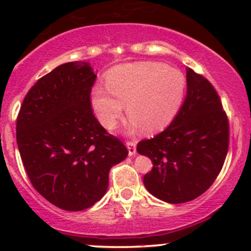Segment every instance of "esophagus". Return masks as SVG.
Masks as SVG:
<instances>
[{
  "instance_id": "esophagus-1",
  "label": "esophagus",
  "mask_w": 251,
  "mask_h": 251,
  "mask_svg": "<svg viewBox=\"0 0 251 251\" xmlns=\"http://www.w3.org/2000/svg\"><path fill=\"white\" fill-rule=\"evenodd\" d=\"M126 146H127L128 155L133 156L136 154V142L135 141H127L126 142Z\"/></svg>"
}]
</instances>
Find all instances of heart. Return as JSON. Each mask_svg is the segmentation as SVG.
Returning <instances> with one entry per match:
<instances>
[{
    "mask_svg": "<svg viewBox=\"0 0 251 251\" xmlns=\"http://www.w3.org/2000/svg\"><path fill=\"white\" fill-rule=\"evenodd\" d=\"M186 91L183 75L154 62L121 64L107 75V88L96 86L91 103L98 120L113 130L124 110L131 115L127 130L156 132L170 125L178 113Z\"/></svg>",
    "mask_w": 251,
    "mask_h": 251,
    "instance_id": "heart-1",
    "label": "heart"
}]
</instances>
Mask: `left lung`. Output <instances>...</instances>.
<instances>
[{
	"label": "left lung",
	"instance_id": "8db88e82",
	"mask_svg": "<svg viewBox=\"0 0 251 251\" xmlns=\"http://www.w3.org/2000/svg\"><path fill=\"white\" fill-rule=\"evenodd\" d=\"M229 125L214 86L187 70V96L173 123L151 140L137 144L153 169L143 183L151 194L170 204L193 201L216 179L224 166Z\"/></svg>",
	"mask_w": 251,
	"mask_h": 251
}]
</instances>
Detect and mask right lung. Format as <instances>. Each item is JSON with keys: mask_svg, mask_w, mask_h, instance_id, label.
<instances>
[{"mask_svg": "<svg viewBox=\"0 0 251 251\" xmlns=\"http://www.w3.org/2000/svg\"><path fill=\"white\" fill-rule=\"evenodd\" d=\"M96 77L88 63L59 65L30 88L17 118L18 148L30 182L67 211L100 201L111 166L128 154L93 115Z\"/></svg>", "mask_w": 251, "mask_h": 251, "instance_id": "1", "label": "right lung"}]
</instances>
